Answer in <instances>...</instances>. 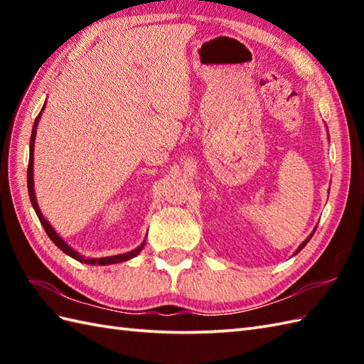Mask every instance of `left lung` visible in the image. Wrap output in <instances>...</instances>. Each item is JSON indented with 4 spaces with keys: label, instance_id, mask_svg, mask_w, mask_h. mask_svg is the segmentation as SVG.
I'll return each instance as SVG.
<instances>
[{
    "label": "left lung",
    "instance_id": "obj_1",
    "mask_svg": "<svg viewBox=\"0 0 364 364\" xmlns=\"http://www.w3.org/2000/svg\"><path fill=\"white\" fill-rule=\"evenodd\" d=\"M311 236H313V235H311ZM311 236H310V237H308V239H306V241H304V242H301V245L299 247V250H297V252H300L301 249H304V247H305V245L308 244V241H310V239H311ZM297 252H296V253H297Z\"/></svg>",
    "mask_w": 364,
    "mask_h": 364
}]
</instances>
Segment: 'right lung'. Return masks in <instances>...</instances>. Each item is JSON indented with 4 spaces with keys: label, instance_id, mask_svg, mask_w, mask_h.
I'll return each instance as SVG.
<instances>
[{
    "label": "right lung",
    "instance_id": "add662e5",
    "mask_svg": "<svg viewBox=\"0 0 364 364\" xmlns=\"http://www.w3.org/2000/svg\"><path fill=\"white\" fill-rule=\"evenodd\" d=\"M42 111H43V107H42ZM38 119H41V114L37 115V119H36V122H34V127H33V134H31V142H29V164H28V192H29V198H31V203H33V208H34V211H36V214H37V218H38V220H41V223L43 225V228H45V231H46V235L50 236V239L51 241L56 244L60 250H63L64 253H67L68 257H72V258H75V259H78V261H81V262H87V264H98V266H106V264H114V262H122V261H127V259H131V258H134L136 255L142 250V247H144V244H141L137 247V249H134L133 252H128V253H123V255H115V257H106V258H92V259H87V258H84L82 255H80L78 252H75L72 247H68L63 239H60L58 235H56V231H54L53 228H51V225L48 222H46V219L43 218L42 215V213H41V210H38V206H37V202H36V196H34V181H33V162H34V139H36V129H37V123H38Z\"/></svg>",
    "mask_w": 364,
    "mask_h": 364
}]
</instances>
